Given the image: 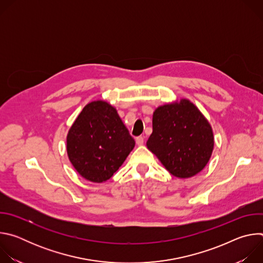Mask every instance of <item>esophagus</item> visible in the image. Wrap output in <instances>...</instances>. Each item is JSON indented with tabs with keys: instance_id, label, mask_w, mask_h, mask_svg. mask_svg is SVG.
Here are the masks:
<instances>
[{
	"instance_id": "1",
	"label": "esophagus",
	"mask_w": 263,
	"mask_h": 263,
	"mask_svg": "<svg viewBox=\"0 0 263 263\" xmlns=\"http://www.w3.org/2000/svg\"><path fill=\"white\" fill-rule=\"evenodd\" d=\"M143 141H144V137H143V136H138V137H136V143H137V145H142V144H143Z\"/></svg>"
}]
</instances>
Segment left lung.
<instances>
[{"mask_svg": "<svg viewBox=\"0 0 263 263\" xmlns=\"http://www.w3.org/2000/svg\"><path fill=\"white\" fill-rule=\"evenodd\" d=\"M146 146L175 177L199 174L214 146L212 128L198 107L187 99L164 104L153 114V132Z\"/></svg>", "mask_w": 263, "mask_h": 263, "instance_id": "8db88e82", "label": "left lung"}]
</instances>
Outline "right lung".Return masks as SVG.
<instances>
[{"instance_id":"right-lung-1","label":"right lung","mask_w":263,"mask_h":263,"mask_svg":"<svg viewBox=\"0 0 263 263\" xmlns=\"http://www.w3.org/2000/svg\"><path fill=\"white\" fill-rule=\"evenodd\" d=\"M134 145L117 109L102 100L82 109L66 136L70 163L79 175L95 183L114 176Z\"/></svg>"}]
</instances>
